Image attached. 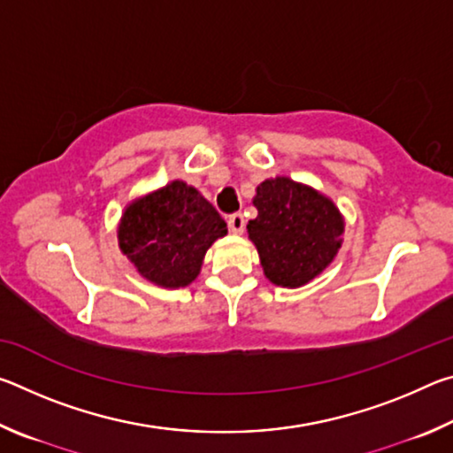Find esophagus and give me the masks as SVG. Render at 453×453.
<instances>
[{
	"mask_svg": "<svg viewBox=\"0 0 453 453\" xmlns=\"http://www.w3.org/2000/svg\"><path fill=\"white\" fill-rule=\"evenodd\" d=\"M227 226L234 234L240 235V234H243V229H245V218L242 216V213H232V216L227 218Z\"/></svg>",
	"mask_w": 453,
	"mask_h": 453,
	"instance_id": "34e87169",
	"label": "esophagus"
}]
</instances>
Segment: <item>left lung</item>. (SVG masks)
Masks as SVG:
<instances>
[{"instance_id":"obj_1","label":"left lung","mask_w":453,"mask_h":453,"mask_svg":"<svg viewBox=\"0 0 453 453\" xmlns=\"http://www.w3.org/2000/svg\"><path fill=\"white\" fill-rule=\"evenodd\" d=\"M254 205L248 234L275 286L302 288L334 262L346 224L332 199L278 175L259 183Z\"/></svg>"}]
</instances>
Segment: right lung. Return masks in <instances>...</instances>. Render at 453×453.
<instances>
[{"label":"right lung","instance_id":"1","mask_svg":"<svg viewBox=\"0 0 453 453\" xmlns=\"http://www.w3.org/2000/svg\"><path fill=\"white\" fill-rule=\"evenodd\" d=\"M226 221L196 188L175 180L134 199L118 226L119 250L142 278L178 289L194 281Z\"/></svg>","mask_w":453,"mask_h":453}]
</instances>
